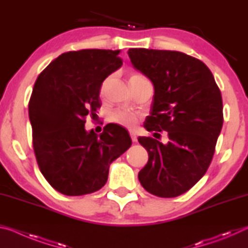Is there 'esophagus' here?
I'll use <instances>...</instances> for the list:
<instances>
[{
	"label": "esophagus",
	"instance_id": "esophagus-1",
	"mask_svg": "<svg viewBox=\"0 0 248 248\" xmlns=\"http://www.w3.org/2000/svg\"><path fill=\"white\" fill-rule=\"evenodd\" d=\"M130 138H131V140H132L133 143H136V142L138 141V137H137V134H136V133L130 132Z\"/></svg>",
	"mask_w": 248,
	"mask_h": 248
}]
</instances>
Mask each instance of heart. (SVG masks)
I'll list each match as a JSON object with an SVG mask.
<instances>
[{
    "mask_svg": "<svg viewBox=\"0 0 248 248\" xmlns=\"http://www.w3.org/2000/svg\"><path fill=\"white\" fill-rule=\"evenodd\" d=\"M142 78L144 77L140 73H132L130 75V81ZM106 85H107V81H105L102 89H100V93L102 94L105 92ZM109 120H110V123L119 124L121 127H124L128 129H134L138 125V124H139L140 114H138L136 111L130 110V109H127V108H118L116 109V110L110 112V115H109Z\"/></svg>",
    "mask_w": 248,
    "mask_h": 248,
    "instance_id": "b5f03b06",
    "label": "heart"
}]
</instances>
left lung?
<instances>
[{"mask_svg":"<svg viewBox=\"0 0 248 248\" xmlns=\"http://www.w3.org/2000/svg\"><path fill=\"white\" fill-rule=\"evenodd\" d=\"M128 54L154 85L144 128L169 136L166 144L151 137L138 139L149 153L138 177L150 194L173 198L189 190L212 161L223 124L221 92L208 66L186 53L136 48Z\"/></svg>","mask_w":248,"mask_h":248,"instance_id":"1","label":"left lung"}]
</instances>
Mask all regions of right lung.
Here are the masks:
<instances>
[{
  "label": "right lung",
  "instance_id": "add662e5",
  "mask_svg": "<svg viewBox=\"0 0 248 248\" xmlns=\"http://www.w3.org/2000/svg\"><path fill=\"white\" fill-rule=\"evenodd\" d=\"M119 50L83 49L62 53L37 78L29 99L32 146L39 170L57 191L83 196L99 190L109 165L131 139L123 127L87 132L86 116L100 107V86L123 65Z\"/></svg>",
  "mask_w": 248,
  "mask_h": 248
}]
</instances>
